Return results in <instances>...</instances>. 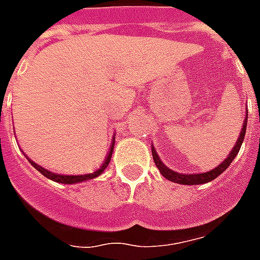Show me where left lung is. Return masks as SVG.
Masks as SVG:
<instances>
[{"mask_svg":"<svg viewBox=\"0 0 260 260\" xmlns=\"http://www.w3.org/2000/svg\"><path fill=\"white\" fill-rule=\"evenodd\" d=\"M246 124H248V113H246V117L244 119V125L241 128V134L238 136V141L233 147V150L230 153L225 160H223V163H220L217 167H214L210 171L207 173H199V174H181V173H177L174 170L169 169L166 164L160 160L158 157L157 152L154 146H152V154H153V160H154V164L157 166V169L160 170V173L163 175L164 178H167L169 181H173V182H177V184H182V185H201V184H206V182H210L214 178H217L218 175L221 174L223 171L229 169V166L231 164V161L234 160L235 156L238 154L241 149V145L242 142L245 139V131H246Z\"/></svg>","mask_w":260,"mask_h":260,"instance_id":"obj_1","label":"left lung"}]
</instances>
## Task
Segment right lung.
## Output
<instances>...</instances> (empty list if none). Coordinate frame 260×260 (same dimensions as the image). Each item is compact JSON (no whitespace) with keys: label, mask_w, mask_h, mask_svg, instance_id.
Segmentation results:
<instances>
[{"label":"right lung","mask_w":260,"mask_h":260,"mask_svg":"<svg viewBox=\"0 0 260 260\" xmlns=\"http://www.w3.org/2000/svg\"><path fill=\"white\" fill-rule=\"evenodd\" d=\"M114 145H115V138L113 139L111 142V147H110V152H108L107 157L104 160V163L103 166L100 167L99 170H96L94 173H90V174H85V175H64V174H57V173H53V171H48L47 169H44L42 166H39L36 164L31 158H29L27 156V160H29V163L37 170V171H40L44 177H47L48 180H53L55 182H59V184H79V182H85V181H89V180H93V178H96L99 175H102L104 173V170L107 169L108 163H110V160H111V156H113V150H114Z\"/></svg>","instance_id":"1"}]
</instances>
